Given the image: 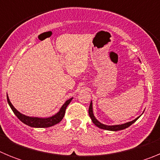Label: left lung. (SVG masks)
<instances>
[{
    "label": "left lung",
    "mask_w": 160,
    "mask_h": 160,
    "mask_svg": "<svg viewBox=\"0 0 160 160\" xmlns=\"http://www.w3.org/2000/svg\"><path fill=\"white\" fill-rule=\"evenodd\" d=\"M89 115L91 118V120L93 121L94 124H95L97 126L98 128H101V129H104V130H107V131H121V130L126 129V128H128V127L133 124L134 122L138 119L139 117L136 118L135 119H134L131 122H128L127 123L124 124H121V125H115V126H107V125H104V124L101 123L98 121L97 119L95 118V117L94 116V114H93V108H92V102H90V107H89Z\"/></svg>",
    "instance_id": "1"
}]
</instances>
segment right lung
I'll return each mask as SVG.
<instances>
[{"label": "right lung", "mask_w": 160, "mask_h": 160, "mask_svg": "<svg viewBox=\"0 0 160 160\" xmlns=\"http://www.w3.org/2000/svg\"><path fill=\"white\" fill-rule=\"evenodd\" d=\"M71 100L72 98L67 100V101L63 104L62 107H61L60 111H59L57 114H54L53 116L46 118H42L29 117L21 114L19 111H18L16 109L14 108L13 106L12 105V103L9 101V98H8V95H7V101H8V105L10 106L11 109H12V111H13L14 114H15V115H16L22 122H24V123L26 124V125L29 126V127H32V128H49V127H52V126L60 122L61 121H62V119L63 118V117H64L65 113H66V107H67V106L70 104Z\"/></svg>", "instance_id": "add662e5"}]
</instances>
